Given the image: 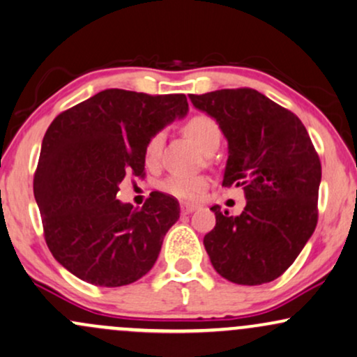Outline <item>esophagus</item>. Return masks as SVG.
<instances>
[{
    "label": "esophagus",
    "instance_id": "obj_1",
    "mask_svg": "<svg viewBox=\"0 0 357 357\" xmlns=\"http://www.w3.org/2000/svg\"><path fill=\"white\" fill-rule=\"evenodd\" d=\"M180 210H182V213H192L193 210H197V206L190 204H182L180 205Z\"/></svg>",
    "mask_w": 357,
    "mask_h": 357
}]
</instances>
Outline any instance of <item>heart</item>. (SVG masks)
<instances>
[{
    "label": "heart",
    "instance_id": "1",
    "mask_svg": "<svg viewBox=\"0 0 357 357\" xmlns=\"http://www.w3.org/2000/svg\"><path fill=\"white\" fill-rule=\"evenodd\" d=\"M185 134L195 142L204 152H208L212 147H218L220 144V127L212 117L208 116H193L188 119L185 127ZM162 142L164 134L157 132L149 139L145 145V160L149 165H155L160 157ZM208 182L205 177H182V175H172L162 182L160 188L169 195L180 200H195L202 192L205 190Z\"/></svg>",
    "mask_w": 357,
    "mask_h": 357
}]
</instances>
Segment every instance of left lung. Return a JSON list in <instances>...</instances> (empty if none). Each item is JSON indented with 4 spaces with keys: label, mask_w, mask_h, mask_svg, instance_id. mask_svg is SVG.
<instances>
[{
    "label": "left lung",
    "mask_w": 357,
    "mask_h": 357,
    "mask_svg": "<svg viewBox=\"0 0 357 357\" xmlns=\"http://www.w3.org/2000/svg\"><path fill=\"white\" fill-rule=\"evenodd\" d=\"M228 142L223 187H241L236 217L213 205L204 238L218 275L236 284L270 283L293 265L318 223L321 162L303 122L261 92L241 87L188 96Z\"/></svg>",
    "instance_id": "left-lung-1"
}]
</instances>
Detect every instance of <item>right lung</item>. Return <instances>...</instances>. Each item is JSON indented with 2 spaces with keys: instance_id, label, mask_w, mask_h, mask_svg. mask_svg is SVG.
Returning a JSON list of instances; mask_svg holds the SVG:
<instances>
[{
  "instance_id": "obj_1",
  "label": "right lung",
  "mask_w": 357,
  "mask_h": 357,
  "mask_svg": "<svg viewBox=\"0 0 357 357\" xmlns=\"http://www.w3.org/2000/svg\"><path fill=\"white\" fill-rule=\"evenodd\" d=\"M187 111L183 94L105 89L47 127L34 199L47 248L74 276L117 288L151 271L180 217L178 202L152 192L134 208L116 195L126 175L144 177L149 139Z\"/></svg>"
}]
</instances>
